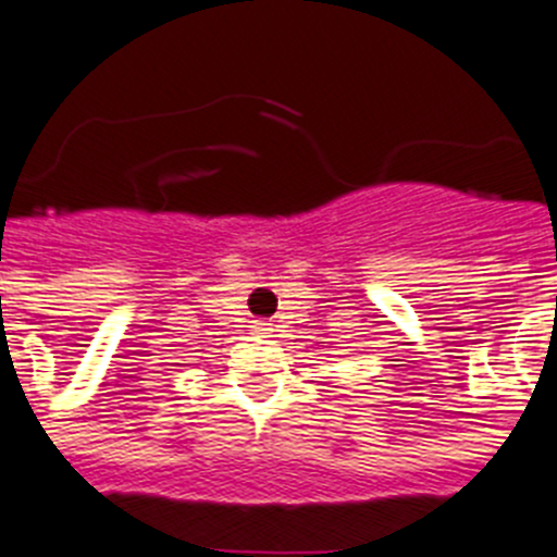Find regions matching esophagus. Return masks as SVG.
Instances as JSON below:
<instances>
[{
  "label": "esophagus",
  "instance_id": "1",
  "mask_svg": "<svg viewBox=\"0 0 557 557\" xmlns=\"http://www.w3.org/2000/svg\"><path fill=\"white\" fill-rule=\"evenodd\" d=\"M256 332H259V335H270V332H273V326L264 324V321H259V324H256Z\"/></svg>",
  "mask_w": 557,
  "mask_h": 557
}]
</instances>
